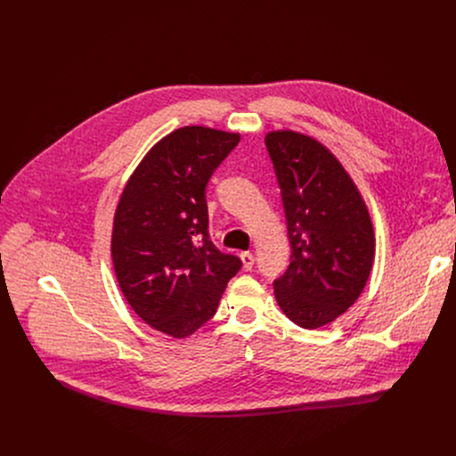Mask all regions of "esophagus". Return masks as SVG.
I'll return each instance as SVG.
<instances>
[{"instance_id": "esophagus-1", "label": "esophagus", "mask_w": 456, "mask_h": 456, "mask_svg": "<svg viewBox=\"0 0 456 456\" xmlns=\"http://www.w3.org/2000/svg\"><path fill=\"white\" fill-rule=\"evenodd\" d=\"M240 257H241L243 269H245V271H250L252 265H254V256H252V252H241Z\"/></svg>"}]
</instances>
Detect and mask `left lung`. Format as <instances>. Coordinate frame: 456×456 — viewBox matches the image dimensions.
Returning <instances> with one entry per match:
<instances>
[{"mask_svg":"<svg viewBox=\"0 0 456 456\" xmlns=\"http://www.w3.org/2000/svg\"><path fill=\"white\" fill-rule=\"evenodd\" d=\"M287 216L290 265L274 281L283 314L312 330L336 321L362 294L375 257L373 224L355 182L315 137L265 135Z\"/></svg>","mask_w":456,"mask_h":456,"instance_id":"left-lung-1","label":"left lung"}]
</instances>
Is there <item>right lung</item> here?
I'll return each mask as SVG.
<instances>
[{"instance_id":"add662e5","label":"right lung","mask_w":456,"mask_h":456,"mask_svg":"<svg viewBox=\"0 0 456 456\" xmlns=\"http://www.w3.org/2000/svg\"><path fill=\"white\" fill-rule=\"evenodd\" d=\"M240 134L183 126L127 178L113 216L111 259L126 301L151 329L189 338L216 312L241 267L208 236L206 183Z\"/></svg>"}]
</instances>
